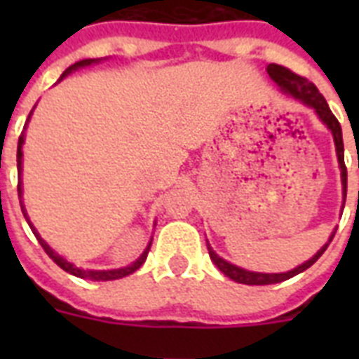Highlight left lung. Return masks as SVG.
<instances>
[{
  "instance_id": "obj_1",
  "label": "left lung",
  "mask_w": 359,
  "mask_h": 359,
  "mask_svg": "<svg viewBox=\"0 0 359 359\" xmlns=\"http://www.w3.org/2000/svg\"><path fill=\"white\" fill-rule=\"evenodd\" d=\"M268 76L272 78L279 87H281V91H285L290 97H294L296 100H300L306 106L313 108L317 111V115L320 117L326 126L332 130V134H334V141H335V151H337V160H339V168H341V180H343V196L346 199V165H345V147H343V132H341V124L339 121L335 119V115L332 114V109H330L328 102L324 100V97L318 93V89L315 87V83L304 78V76H298L296 72L289 70L287 67H281V65H268ZM358 169H359V160H358ZM359 196V191H358ZM335 235V233H334ZM334 235L330 236L328 244H324L320 250L317 251V255H313L309 261H306L304 264H300L294 270H290V272L285 273H259V272H250V270H244V268H238L235 264H231V262L224 261L222 257H218L212 251V248L208 245V255L214 261V264L222 270V272L231 278L236 283H244V285H272V283H279V281H285V279L294 278L296 273L304 272L309 266H313L315 262L318 261V257L323 255L326 248L330 245Z\"/></svg>"
}]
</instances>
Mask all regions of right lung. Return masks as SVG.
Masks as SVG:
<instances>
[{"label": "right lung", "instance_id": "obj_1", "mask_svg": "<svg viewBox=\"0 0 359 359\" xmlns=\"http://www.w3.org/2000/svg\"><path fill=\"white\" fill-rule=\"evenodd\" d=\"M91 63H97V59H83V61H78V63L70 65L69 69L65 70L61 78H65V76H67V74H70L72 70L81 69V67H87V65H91ZM22 145H24V134L20 135L18 151H16V160H18V177H20V175H22ZM18 196H22V186H20V182H18ZM22 212H24V216H25V219H27V224H29L31 231L35 233L36 240L41 242L42 250L46 251L48 257H50V259H52V261L55 262V264H57L59 268H63L65 272L72 273V276H76V278L91 279V281H111V279H121V278H124V276H130V273H134L135 270H137V268H140L141 264L145 262L147 253H149V250H151V244H149V245H147V250L143 251V255H141L140 259H137V261L134 262V264H130V266L117 268V270H81V268L74 266L72 262H69V261H67V259H63V257H59L57 253H55V251H53L52 248H50V245H48L46 242H44V240L41 238V236H39V233H36V231H35V227L31 225L29 218H27V214H25L24 207H22Z\"/></svg>", "mask_w": 359, "mask_h": 359}]
</instances>
